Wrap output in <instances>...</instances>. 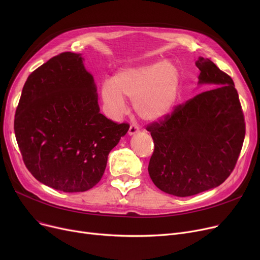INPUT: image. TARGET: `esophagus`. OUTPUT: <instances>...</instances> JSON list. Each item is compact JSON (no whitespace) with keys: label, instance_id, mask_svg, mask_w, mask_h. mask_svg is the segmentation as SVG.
Returning a JSON list of instances; mask_svg holds the SVG:
<instances>
[{"label":"esophagus","instance_id":"obj_1","mask_svg":"<svg viewBox=\"0 0 260 260\" xmlns=\"http://www.w3.org/2000/svg\"><path fill=\"white\" fill-rule=\"evenodd\" d=\"M139 132V127L136 125V124H131V126H129V129H128V134L132 136V135H134V134H136V133H138Z\"/></svg>","mask_w":260,"mask_h":260}]
</instances>
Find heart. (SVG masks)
<instances>
[{
	"label": "heart",
	"instance_id": "b5f03b06",
	"mask_svg": "<svg viewBox=\"0 0 260 260\" xmlns=\"http://www.w3.org/2000/svg\"><path fill=\"white\" fill-rule=\"evenodd\" d=\"M180 76L167 61L125 68L102 85V100L116 116L125 108L124 95L135 100V108L146 120L166 117L176 102Z\"/></svg>",
	"mask_w": 260,
	"mask_h": 260
}]
</instances>
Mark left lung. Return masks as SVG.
Listing matches in <instances>:
<instances>
[{"instance_id": "8db88e82", "label": "left lung", "mask_w": 260, "mask_h": 260, "mask_svg": "<svg viewBox=\"0 0 260 260\" xmlns=\"http://www.w3.org/2000/svg\"><path fill=\"white\" fill-rule=\"evenodd\" d=\"M199 84L219 85L175 107L146 126L155 148L148 163L154 184L187 197L220 185L233 172L245 135L238 92L232 78L210 59L196 61Z\"/></svg>"}]
</instances>
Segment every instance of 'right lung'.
Returning <instances> with one entry per match:
<instances>
[{
  "label": "right lung",
  "instance_id": "right-lung-1",
  "mask_svg": "<svg viewBox=\"0 0 260 260\" xmlns=\"http://www.w3.org/2000/svg\"><path fill=\"white\" fill-rule=\"evenodd\" d=\"M83 60L66 51L38 67L25 82L15 117L27 170L65 193L97 184L109 152L129 128L100 114L97 88Z\"/></svg>",
  "mask_w": 260,
  "mask_h": 260
}]
</instances>
